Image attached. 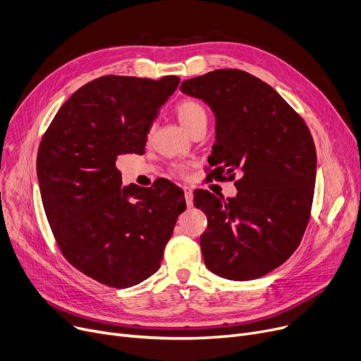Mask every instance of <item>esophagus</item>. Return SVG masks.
Wrapping results in <instances>:
<instances>
[{
    "label": "esophagus",
    "mask_w": 361,
    "mask_h": 361,
    "mask_svg": "<svg viewBox=\"0 0 361 361\" xmlns=\"http://www.w3.org/2000/svg\"><path fill=\"white\" fill-rule=\"evenodd\" d=\"M183 192H184V199H185L187 206H192L193 204V192H192V188L190 187H184Z\"/></svg>",
    "instance_id": "esophagus-1"
}]
</instances>
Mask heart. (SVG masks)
I'll return each instance as SVG.
<instances>
[{
  "label": "heart",
  "mask_w": 361,
  "mask_h": 361,
  "mask_svg": "<svg viewBox=\"0 0 361 361\" xmlns=\"http://www.w3.org/2000/svg\"><path fill=\"white\" fill-rule=\"evenodd\" d=\"M176 114L178 121L183 124V127L190 133L195 127L200 124H206L207 121V112L204 106L196 101V99H183L177 104L176 106ZM152 131H154V127H149L146 131V137L149 139ZM173 173L178 177H185L187 176V165L184 164H177L173 166Z\"/></svg>",
  "instance_id": "heart-1"
}]
</instances>
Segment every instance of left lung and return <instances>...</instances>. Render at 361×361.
Listing matches in <instances>:
<instances>
[{
	"mask_svg": "<svg viewBox=\"0 0 361 361\" xmlns=\"http://www.w3.org/2000/svg\"><path fill=\"white\" fill-rule=\"evenodd\" d=\"M181 92L203 99L216 117L209 158L215 180L234 181L235 197L196 190L206 214L204 264L231 281L281 267L298 247L310 219L316 147L300 114L268 83L237 68L184 80ZM240 176L235 179L236 174Z\"/></svg>",
	"mask_w": 361,
	"mask_h": 361,
	"instance_id": "8db88e82",
	"label": "left lung"
}]
</instances>
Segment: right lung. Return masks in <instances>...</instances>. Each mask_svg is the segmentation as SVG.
Listing matches in <instances>:
<instances>
[{
  "instance_id": "right-lung-1",
  "label": "right lung",
  "mask_w": 361,
  "mask_h": 361,
  "mask_svg": "<svg viewBox=\"0 0 361 361\" xmlns=\"http://www.w3.org/2000/svg\"><path fill=\"white\" fill-rule=\"evenodd\" d=\"M178 83L177 75L94 79L63 104L37 149L41 197L60 252L104 286L128 288L154 275L185 211L180 187H121L116 164L145 150L147 128Z\"/></svg>"
}]
</instances>
